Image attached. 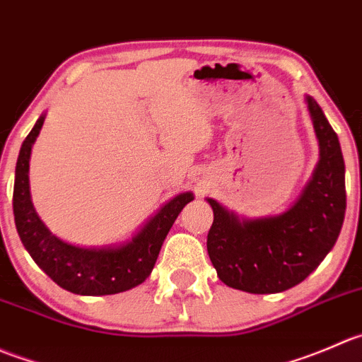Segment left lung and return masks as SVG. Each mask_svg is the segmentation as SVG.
Listing matches in <instances>:
<instances>
[{
	"label": "left lung",
	"instance_id": "obj_1",
	"mask_svg": "<svg viewBox=\"0 0 362 362\" xmlns=\"http://www.w3.org/2000/svg\"><path fill=\"white\" fill-rule=\"evenodd\" d=\"M318 162L299 199L280 214L245 218L209 199L214 220L207 253L225 285L250 294L288 291L310 276L334 246L346 209L345 162L320 105L304 96Z\"/></svg>",
	"mask_w": 362,
	"mask_h": 362
}]
</instances>
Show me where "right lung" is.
Here are the masks:
<instances>
[{
	"label": "right lung",
	"mask_w": 362,
	"mask_h": 362,
	"mask_svg": "<svg viewBox=\"0 0 362 362\" xmlns=\"http://www.w3.org/2000/svg\"><path fill=\"white\" fill-rule=\"evenodd\" d=\"M45 112L23 142L13 182V216L24 248L61 288L78 296H110L137 287L151 274L160 248L182 207L193 200L182 192L163 204L130 239L105 246H78L52 234L31 202V148L44 127Z\"/></svg>",
	"instance_id": "add662e5"
}]
</instances>
